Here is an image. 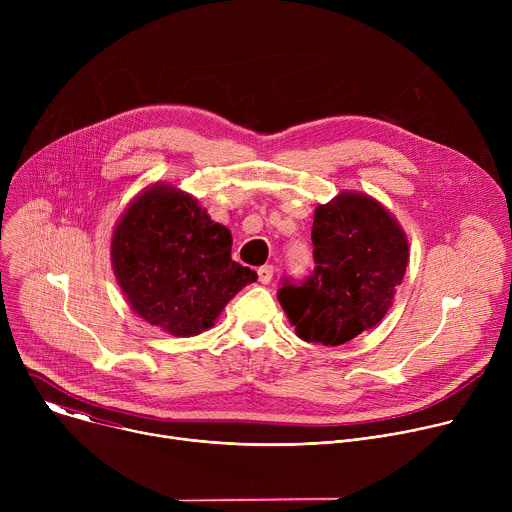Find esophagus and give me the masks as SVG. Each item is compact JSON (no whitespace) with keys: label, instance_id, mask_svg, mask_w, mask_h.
I'll return each mask as SVG.
<instances>
[{"label":"esophagus","instance_id":"34e87169","mask_svg":"<svg viewBox=\"0 0 512 512\" xmlns=\"http://www.w3.org/2000/svg\"><path fill=\"white\" fill-rule=\"evenodd\" d=\"M273 273H275V267L273 265H263L257 269V275H259V281L261 283H269L273 279Z\"/></svg>","mask_w":512,"mask_h":512}]
</instances>
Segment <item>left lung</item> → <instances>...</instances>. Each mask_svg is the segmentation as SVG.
Returning <instances> with one entry per match:
<instances>
[{"mask_svg": "<svg viewBox=\"0 0 512 512\" xmlns=\"http://www.w3.org/2000/svg\"><path fill=\"white\" fill-rule=\"evenodd\" d=\"M312 243V275L302 283L285 279L277 300L302 340L340 346L383 320L403 281L409 243L391 212L358 192L316 208Z\"/></svg>", "mask_w": 512, "mask_h": 512, "instance_id": "left-lung-1", "label": "left lung"}]
</instances>
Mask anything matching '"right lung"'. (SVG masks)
<instances>
[{
	"instance_id": "add662e5",
	"label": "right lung",
	"mask_w": 512,
	"mask_h": 512,
	"mask_svg": "<svg viewBox=\"0 0 512 512\" xmlns=\"http://www.w3.org/2000/svg\"><path fill=\"white\" fill-rule=\"evenodd\" d=\"M233 237L198 200L154 184L119 218L111 239L117 283L133 312L172 336L210 328L257 273L231 259Z\"/></svg>"
}]
</instances>
